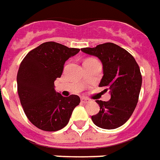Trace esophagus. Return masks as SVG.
I'll use <instances>...</instances> for the list:
<instances>
[{"mask_svg": "<svg viewBox=\"0 0 160 160\" xmlns=\"http://www.w3.org/2000/svg\"><path fill=\"white\" fill-rule=\"evenodd\" d=\"M89 99H87V98H81V102H83V103H87V102H89Z\"/></svg>", "mask_w": 160, "mask_h": 160, "instance_id": "esophagus-1", "label": "esophagus"}]
</instances>
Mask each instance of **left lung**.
<instances>
[{
  "mask_svg": "<svg viewBox=\"0 0 160 160\" xmlns=\"http://www.w3.org/2000/svg\"><path fill=\"white\" fill-rule=\"evenodd\" d=\"M83 52L95 56L102 63L103 76L100 87L109 90V101L97 100L100 110L92 119L102 129H116L125 124L137 107L142 86L140 68L132 55L113 43L82 48Z\"/></svg>",
  "mask_w": 160,
  "mask_h": 160,
  "instance_id": "left-lung-1",
  "label": "left lung"
}]
</instances>
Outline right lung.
<instances>
[{
	"instance_id": "right-lung-1",
	"label": "right lung",
	"mask_w": 160,
	"mask_h": 160,
	"mask_svg": "<svg viewBox=\"0 0 160 160\" xmlns=\"http://www.w3.org/2000/svg\"><path fill=\"white\" fill-rule=\"evenodd\" d=\"M80 52L48 41L30 51L20 63L17 74L20 102L29 120L46 131L61 130L69 121L80 99L77 95L62 97L54 89L65 62Z\"/></svg>"
}]
</instances>
